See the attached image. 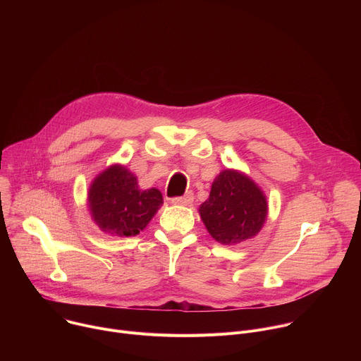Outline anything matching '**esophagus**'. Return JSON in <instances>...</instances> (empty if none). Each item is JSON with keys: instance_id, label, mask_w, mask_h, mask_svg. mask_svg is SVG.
Masks as SVG:
<instances>
[{"instance_id": "esophagus-1", "label": "esophagus", "mask_w": 361, "mask_h": 361, "mask_svg": "<svg viewBox=\"0 0 361 361\" xmlns=\"http://www.w3.org/2000/svg\"><path fill=\"white\" fill-rule=\"evenodd\" d=\"M192 200H194V194H192L191 191H188V192H185V194L181 195V197H174V198H171V202H173V204H177V205H188V204L192 202Z\"/></svg>"}]
</instances>
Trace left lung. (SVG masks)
I'll use <instances>...</instances> for the list:
<instances>
[{"instance_id": "1", "label": "left lung", "mask_w": 361, "mask_h": 361, "mask_svg": "<svg viewBox=\"0 0 361 361\" xmlns=\"http://www.w3.org/2000/svg\"><path fill=\"white\" fill-rule=\"evenodd\" d=\"M200 216L214 240L235 244L262 230L267 201L248 177L226 170L214 180L209 200L200 205Z\"/></svg>"}]
</instances>
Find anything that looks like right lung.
Listing matches in <instances>:
<instances>
[{
	"mask_svg": "<svg viewBox=\"0 0 361 361\" xmlns=\"http://www.w3.org/2000/svg\"><path fill=\"white\" fill-rule=\"evenodd\" d=\"M90 210L98 227L114 235H137L163 204L157 188L138 190L137 178L127 169L113 166L92 183Z\"/></svg>",
	"mask_w": 361,
	"mask_h": 361,
	"instance_id": "1",
	"label": "right lung"
}]
</instances>
